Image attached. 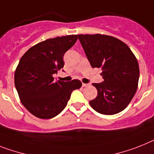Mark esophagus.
Wrapping results in <instances>:
<instances>
[{
  "mask_svg": "<svg viewBox=\"0 0 154 154\" xmlns=\"http://www.w3.org/2000/svg\"><path fill=\"white\" fill-rule=\"evenodd\" d=\"M88 84H85V83H82V86L83 87H87V86H88Z\"/></svg>",
  "mask_w": 154,
  "mask_h": 154,
  "instance_id": "obj_1",
  "label": "esophagus"
}]
</instances>
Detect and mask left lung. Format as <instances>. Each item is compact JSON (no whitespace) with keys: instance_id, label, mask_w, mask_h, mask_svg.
Returning a JSON list of instances; mask_svg holds the SVG:
<instances>
[{"instance_id":"left-lung-1","label":"left lung","mask_w":154,"mask_h":154,"mask_svg":"<svg viewBox=\"0 0 154 154\" xmlns=\"http://www.w3.org/2000/svg\"><path fill=\"white\" fill-rule=\"evenodd\" d=\"M92 68H102L103 83L92 84L98 95L89 102L98 113L113 115L128 106L138 88L139 63L125 42L105 34H80Z\"/></svg>"}]
</instances>
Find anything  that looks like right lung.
Returning a JSON list of instances; mask_svg holds the SVG:
<instances>
[{"mask_svg":"<svg viewBox=\"0 0 154 154\" xmlns=\"http://www.w3.org/2000/svg\"><path fill=\"white\" fill-rule=\"evenodd\" d=\"M77 35L50 38L33 45L22 56L15 71V85L20 101L35 117L50 119L61 113L72 91L79 89V80H54L52 75L64 66L63 55Z\"/></svg>","mask_w":154,"mask_h":154,"instance_id":"right-lung-1","label":"right lung"}]
</instances>
